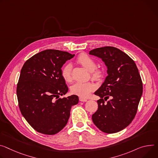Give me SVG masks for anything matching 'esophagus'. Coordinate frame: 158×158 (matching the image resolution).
<instances>
[{"label":"esophagus","mask_w":158,"mask_h":158,"mask_svg":"<svg viewBox=\"0 0 158 158\" xmlns=\"http://www.w3.org/2000/svg\"><path fill=\"white\" fill-rule=\"evenodd\" d=\"M79 101H80V102H87V99H85V98H84L80 97V98H79Z\"/></svg>","instance_id":"esophagus-1"}]
</instances>
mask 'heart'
Masks as SVG:
<instances>
[{"label": "heart", "mask_w": 158, "mask_h": 158, "mask_svg": "<svg viewBox=\"0 0 158 158\" xmlns=\"http://www.w3.org/2000/svg\"><path fill=\"white\" fill-rule=\"evenodd\" d=\"M77 62L85 69L91 72L93 78L98 79L103 76V71L100 69H96V62L87 54H81L77 57ZM61 76L63 79L67 82H70L72 81V65L70 64H67L64 66L61 71ZM95 89L96 85L93 82H78L72 85L70 91L74 94L85 98Z\"/></svg>", "instance_id": "b5f03b06"}]
</instances>
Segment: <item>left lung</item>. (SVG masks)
I'll return each instance as SVG.
<instances>
[{"instance_id": "obj_1", "label": "left lung", "mask_w": 158, "mask_h": 158, "mask_svg": "<svg viewBox=\"0 0 158 158\" xmlns=\"http://www.w3.org/2000/svg\"><path fill=\"white\" fill-rule=\"evenodd\" d=\"M89 54L102 59L108 73L94 93L100 99L97 101L98 110L92 115L93 122L103 132H118L132 122L137 111L143 89L139 70L130 56L115 47L95 48ZM110 97L111 99L107 101Z\"/></svg>"}]
</instances>
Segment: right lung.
<instances>
[{"label": "right lung", "mask_w": 158, "mask_h": 158, "mask_svg": "<svg viewBox=\"0 0 158 158\" xmlns=\"http://www.w3.org/2000/svg\"><path fill=\"white\" fill-rule=\"evenodd\" d=\"M74 55L46 50L31 56L21 69L16 90L19 107L28 123L40 133L59 132L67 123L72 106L79 102L76 95L59 98L68 91L61 68Z\"/></svg>", "instance_id": "add662e5"}]
</instances>
